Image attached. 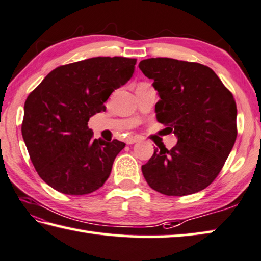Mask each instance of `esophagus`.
<instances>
[{
    "mask_svg": "<svg viewBox=\"0 0 261 261\" xmlns=\"http://www.w3.org/2000/svg\"><path fill=\"white\" fill-rule=\"evenodd\" d=\"M140 140H141V137L140 136H134V137H130V138H127L126 144L127 145H132V144L138 143V141H140Z\"/></svg>",
    "mask_w": 261,
    "mask_h": 261,
    "instance_id": "esophagus-1",
    "label": "esophagus"
}]
</instances>
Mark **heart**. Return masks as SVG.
Returning a JSON list of instances; mask_svg holds the SVG:
<instances>
[{
	"label": "heart",
	"instance_id": "b5f03b06",
	"mask_svg": "<svg viewBox=\"0 0 261 261\" xmlns=\"http://www.w3.org/2000/svg\"><path fill=\"white\" fill-rule=\"evenodd\" d=\"M143 84H145V83H143Z\"/></svg>",
	"mask_w": 261,
	"mask_h": 261
}]
</instances>
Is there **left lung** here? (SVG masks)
<instances>
[{
    "label": "left lung",
    "instance_id": "left-lung-1",
    "mask_svg": "<svg viewBox=\"0 0 261 261\" xmlns=\"http://www.w3.org/2000/svg\"><path fill=\"white\" fill-rule=\"evenodd\" d=\"M160 100L156 118L178 143L155 148L141 167L147 184L168 196L202 191L216 179L235 144L238 110L231 94L207 66L172 58L141 60Z\"/></svg>",
    "mask_w": 261,
    "mask_h": 261
}]
</instances>
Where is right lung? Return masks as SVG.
Listing matches in <instances>:
<instances>
[{
	"instance_id": "obj_1",
	"label": "right lung",
	"mask_w": 261,
	"mask_h": 261,
	"mask_svg": "<svg viewBox=\"0 0 261 261\" xmlns=\"http://www.w3.org/2000/svg\"><path fill=\"white\" fill-rule=\"evenodd\" d=\"M137 59L96 57L60 66L30 93L21 134L45 184L67 195L100 188L125 144L93 139L90 117L105 112L114 90L132 77Z\"/></svg>"
}]
</instances>
